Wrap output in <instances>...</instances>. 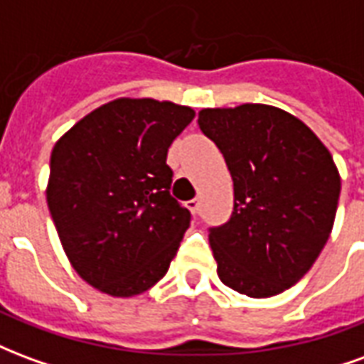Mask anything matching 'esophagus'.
Wrapping results in <instances>:
<instances>
[{"label":"esophagus","mask_w":364,"mask_h":364,"mask_svg":"<svg viewBox=\"0 0 364 364\" xmlns=\"http://www.w3.org/2000/svg\"><path fill=\"white\" fill-rule=\"evenodd\" d=\"M187 208H189L193 214H198V210H200V200H198V198H193V200L187 203Z\"/></svg>","instance_id":"obj_1"}]
</instances>
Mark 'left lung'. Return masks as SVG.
<instances>
[{
	"mask_svg": "<svg viewBox=\"0 0 364 364\" xmlns=\"http://www.w3.org/2000/svg\"><path fill=\"white\" fill-rule=\"evenodd\" d=\"M198 127L234 181V213L208 234L218 277L245 296L281 294L331 234L341 191L333 158L302 120L271 105L203 109Z\"/></svg>",
	"mask_w": 364,
	"mask_h": 364,
	"instance_id": "1",
	"label": "left lung"
}]
</instances>
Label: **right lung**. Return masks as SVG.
I'll return each instance as SVG.
<instances>
[{
	"label": "right lung",
	"instance_id": "obj_1",
	"mask_svg": "<svg viewBox=\"0 0 364 364\" xmlns=\"http://www.w3.org/2000/svg\"><path fill=\"white\" fill-rule=\"evenodd\" d=\"M191 107L114 99L60 138L46 203L72 267L111 296H136L167 273L191 224L171 197L167 150Z\"/></svg>",
	"mask_w": 364,
	"mask_h": 364
}]
</instances>
